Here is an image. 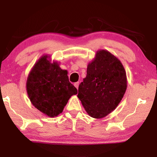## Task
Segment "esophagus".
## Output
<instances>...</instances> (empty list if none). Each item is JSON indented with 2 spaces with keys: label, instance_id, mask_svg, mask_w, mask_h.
I'll return each mask as SVG.
<instances>
[{
  "label": "esophagus",
  "instance_id": "obj_1",
  "mask_svg": "<svg viewBox=\"0 0 157 157\" xmlns=\"http://www.w3.org/2000/svg\"><path fill=\"white\" fill-rule=\"evenodd\" d=\"M79 82H75V84H74V86H75L76 88H77V89H78V86H79Z\"/></svg>",
  "mask_w": 157,
  "mask_h": 157
}]
</instances>
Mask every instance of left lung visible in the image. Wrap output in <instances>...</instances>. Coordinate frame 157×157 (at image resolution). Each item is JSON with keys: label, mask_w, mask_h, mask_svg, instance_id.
<instances>
[{"label": "left lung", "mask_w": 157, "mask_h": 157, "mask_svg": "<svg viewBox=\"0 0 157 157\" xmlns=\"http://www.w3.org/2000/svg\"><path fill=\"white\" fill-rule=\"evenodd\" d=\"M127 89L126 73L117 58L107 50L97 52L79 85L78 97L93 118H101L114 110Z\"/></svg>", "instance_id": "1"}]
</instances>
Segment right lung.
Listing matches in <instances>:
<instances>
[{
	"instance_id": "obj_1",
	"label": "right lung",
	"mask_w": 157,
	"mask_h": 157,
	"mask_svg": "<svg viewBox=\"0 0 157 157\" xmlns=\"http://www.w3.org/2000/svg\"><path fill=\"white\" fill-rule=\"evenodd\" d=\"M44 56L30 71L27 92L33 105L46 115L54 117L62 112L68 100L78 90L69 82L67 71L57 62L50 63Z\"/></svg>"
}]
</instances>
